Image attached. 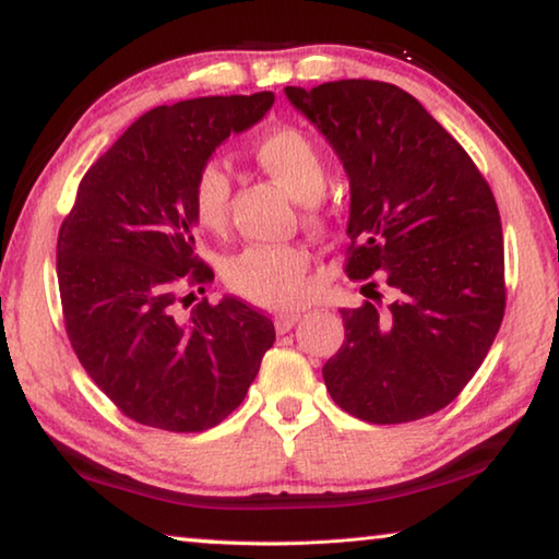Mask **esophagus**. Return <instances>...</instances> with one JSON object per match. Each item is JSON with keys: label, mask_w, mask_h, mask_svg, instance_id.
<instances>
[{"label": "esophagus", "mask_w": 559, "mask_h": 559, "mask_svg": "<svg viewBox=\"0 0 559 559\" xmlns=\"http://www.w3.org/2000/svg\"><path fill=\"white\" fill-rule=\"evenodd\" d=\"M298 318L300 313H296V310H283V313H276L273 323H276L278 333H288V330L298 323Z\"/></svg>", "instance_id": "34e87169"}]
</instances>
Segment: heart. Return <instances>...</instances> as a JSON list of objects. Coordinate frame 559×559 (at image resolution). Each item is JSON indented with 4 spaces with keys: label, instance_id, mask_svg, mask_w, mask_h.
I'll return each instance as SVG.
<instances>
[{
    "label": "heart",
    "instance_id": "b5f03b06",
    "mask_svg": "<svg viewBox=\"0 0 559 559\" xmlns=\"http://www.w3.org/2000/svg\"><path fill=\"white\" fill-rule=\"evenodd\" d=\"M253 159L300 202L325 189V159L298 128H278L257 140ZM194 216L204 229L222 231L229 222L231 177L219 163H204L194 179ZM310 257L300 246H251L226 271L229 288L263 308H293L308 298Z\"/></svg>",
    "mask_w": 559,
    "mask_h": 559
}]
</instances>
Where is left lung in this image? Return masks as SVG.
<instances>
[{
	"instance_id": "left-lung-1",
	"label": "left lung",
	"mask_w": 559,
	"mask_h": 559,
	"mask_svg": "<svg viewBox=\"0 0 559 559\" xmlns=\"http://www.w3.org/2000/svg\"><path fill=\"white\" fill-rule=\"evenodd\" d=\"M349 179L345 343L323 380L333 402L370 424L437 414L484 362L506 313L498 204L466 150L409 93L347 79L286 86ZM374 275L388 296L370 282Z\"/></svg>"
}]
</instances>
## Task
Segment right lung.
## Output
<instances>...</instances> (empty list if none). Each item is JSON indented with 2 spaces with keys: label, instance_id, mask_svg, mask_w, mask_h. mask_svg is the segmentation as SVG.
I'll use <instances>...</instances> for the list:
<instances>
[{
  "label": "right lung",
  "instance_id": "1",
  "mask_svg": "<svg viewBox=\"0 0 559 559\" xmlns=\"http://www.w3.org/2000/svg\"><path fill=\"white\" fill-rule=\"evenodd\" d=\"M273 93L153 108L83 175L56 243L63 323L103 394L145 427L194 433L243 402L276 340L241 302L187 288L214 278L194 253V179L231 132L266 116Z\"/></svg>",
  "mask_w": 559,
  "mask_h": 559
}]
</instances>
